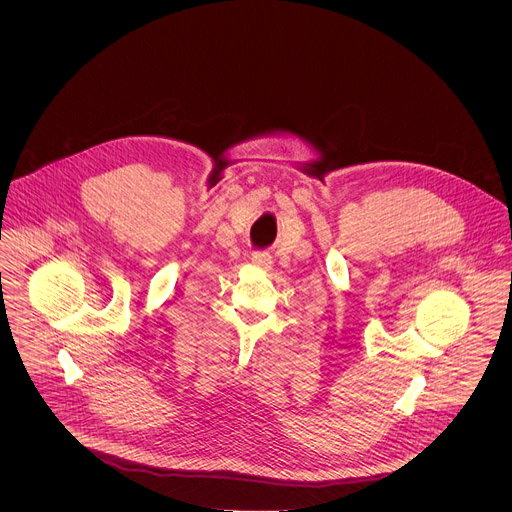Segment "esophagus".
<instances>
[{"label":"esophagus","mask_w":512,"mask_h":512,"mask_svg":"<svg viewBox=\"0 0 512 512\" xmlns=\"http://www.w3.org/2000/svg\"><path fill=\"white\" fill-rule=\"evenodd\" d=\"M251 261H253L255 265H261V267H271V255H269L267 251H257V253H253Z\"/></svg>","instance_id":"obj_1"}]
</instances>
